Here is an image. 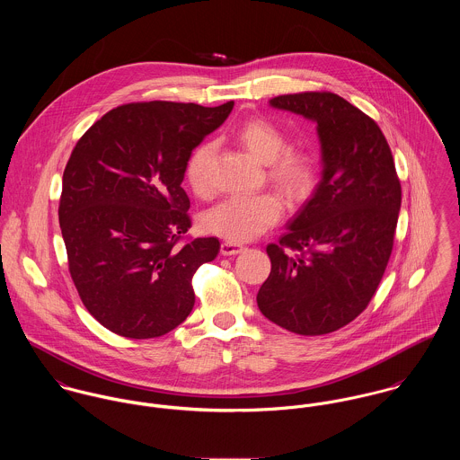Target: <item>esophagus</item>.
<instances>
[{
    "mask_svg": "<svg viewBox=\"0 0 460 460\" xmlns=\"http://www.w3.org/2000/svg\"><path fill=\"white\" fill-rule=\"evenodd\" d=\"M244 248L241 246V244H235V243H228V241H225L223 244H221V255L223 257H232V255H237V253H241Z\"/></svg>",
    "mask_w": 460,
    "mask_h": 460,
    "instance_id": "esophagus-1",
    "label": "esophagus"
}]
</instances>
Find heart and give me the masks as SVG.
Listing matches in <instances>:
<instances>
[{
	"mask_svg": "<svg viewBox=\"0 0 460 460\" xmlns=\"http://www.w3.org/2000/svg\"><path fill=\"white\" fill-rule=\"evenodd\" d=\"M241 145L262 164H269V181L288 198L301 201L310 195L315 184V166L310 155L287 152L288 139L274 124L267 120H250L237 132ZM214 143L203 141L193 150L186 164V181L198 197L212 193L210 161ZM281 217V203L274 195L230 197L216 205L203 219L208 232L232 241L248 243L274 226Z\"/></svg>",
	"mask_w": 460,
	"mask_h": 460,
	"instance_id": "obj_1",
	"label": "heart"
}]
</instances>
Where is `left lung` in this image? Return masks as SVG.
Listing matches in <instances>:
<instances>
[{
  "label": "left lung",
  "instance_id": "left-lung-1",
  "mask_svg": "<svg viewBox=\"0 0 460 460\" xmlns=\"http://www.w3.org/2000/svg\"><path fill=\"white\" fill-rule=\"evenodd\" d=\"M269 104L317 124L323 172L287 234L265 250L270 274L257 305L279 328L326 334L352 323L383 279L394 250L400 181L379 126L343 97L305 92Z\"/></svg>",
  "mask_w": 460,
  "mask_h": 460
}]
</instances>
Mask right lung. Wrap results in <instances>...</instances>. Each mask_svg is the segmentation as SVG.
Segmentation results:
<instances>
[{"label":"right lung","instance_id":"1","mask_svg":"<svg viewBox=\"0 0 460 460\" xmlns=\"http://www.w3.org/2000/svg\"><path fill=\"white\" fill-rule=\"evenodd\" d=\"M232 108L234 101L216 108L126 104L74 146L60 228L77 294L104 328L145 340L170 332L191 314L193 274L217 257L219 241L177 244L191 228L182 181L191 152Z\"/></svg>","mask_w":460,"mask_h":460}]
</instances>
